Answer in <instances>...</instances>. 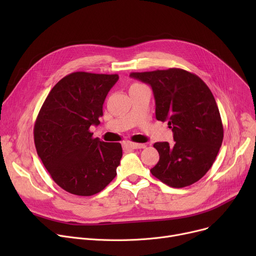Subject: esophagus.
<instances>
[{
    "mask_svg": "<svg viewBox=\"0 0 256 256\" xmlns=\"http://www.w3.org/2000/svg\"><path fill=\"white\" fill-rule=\"evenodd\" d=\"M146 145L145 144H140V143H134V142H124V148H132V150H140L144 148Z\"/></svg>",
    "mask_w": 256,
    "mask_h": 256,
    "instance_id": "1",
    "label": "esophagus"
}]
</instances>
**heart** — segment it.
<instances>
[{
    "label": "heart",
    "mask_w": 256,
    "mask_h": 256,
    "mask_svg": "<svg viewBox=\"0 0 256 256\" xmlns=\"http://www.w3.org/2000/svg\"><path fill=\"white\" fill-rule=\"evenodd\" d=\"M134 85H139V84H134Z\"/></svg>",
    "instance_id": "1"
}]
</instances>
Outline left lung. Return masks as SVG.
I'll list each match as a JSON object with an SVG mask.
<instances>
[{
	"instance_id": "left-lung-1",
	"label": "left lung",
	"mask_w": 256,
	"mask_h": 256,
	"mask_svg": "<svg viewBox=\"0 0 256 256\" xmlns=\"http://www.w3.org/2000/svg\"><path fill=\"white\" fill-rule=\"evenodd\" d=\"M130 76L152 86L156 117L168 121L176 141L172 146L154 144L160 160L152 174L172 188L198 182L214 164L223 141L222 120L212 91L198 76L180 68Z\"/></svg>"
}]
</instances>
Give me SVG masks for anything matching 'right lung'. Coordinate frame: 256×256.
Returning a JSON list of instances; mask_svg holds the SVG:
<instances>
[{
  "label": "right lung",
  "mask_w": 256,
  "mask_h": 256,
  "mask_svg": "<svg viewBox=\"0 0 256 256\" xmlns=\"http://www.w3.org/2000/svg\"><path fill=\"white\" fill-rule=\"evenodd\" d=\"M118 74L76 72L52 87L34 126L37 154L52 180L66 192L92 196L116 176L122 156L120 143L93 138L102 104Z\"/></svg>",
  "instance_id": "obj_1"
}]
</instances>
